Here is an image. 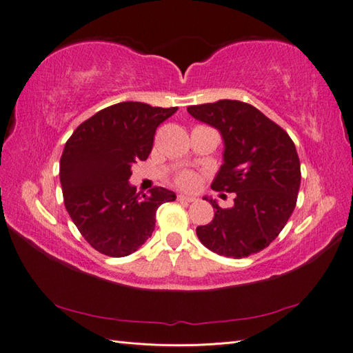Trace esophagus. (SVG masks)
<instances>
[{
    "label": "esophagus",
    "mask_w": 353,
    "mask_h": 353,
    "mask_svg": "<svg viewBox=\"0 0 353 353\" xmlns=\"http://www.w3.org/2000/svg\"><path fill=\"white\" fill-rule=\"evenodd\" d=\"M178 201H185V203H194L196 201L195 196H190V195H184V194H179L178 195Z\"/></svg>",
    "instance_id": "esophagus-1"
}]
</instances>
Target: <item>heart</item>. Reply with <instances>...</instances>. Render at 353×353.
<instances>
[{
	"mask_svg": "<svg viewBox=\"0 0 353 353\" xmlns=\"http://www.w3.org/2000/svg\"><path fill=\"white\" fill-rule=\"evenodd\" d=\"M176 184L183 189H195L198 185V176L190 170L181 172V174L176 176Z\"/></svg>",
	"mask_w": 353,
	"mask_h": 353,
	"instance_id": "obj_1",
	"label": "heart"
}]
</instances>
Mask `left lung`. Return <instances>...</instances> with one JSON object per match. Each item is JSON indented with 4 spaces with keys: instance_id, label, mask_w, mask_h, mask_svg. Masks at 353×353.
Returning <instances> with one entry per match:
<instances>
[{
    "instance_id": "left-lung-1",
    "label": "left lung",
    "mask_w": 353,
    "mask_h": 353,
    "mask_svg": "<svg viewBox=\"0 0 353 353\" xmlns=\"http://www.w3.org/2000/svg\"><path fill=\"white\" fill-rule=\"evenodd\" d=\"M189 114L215 128L223 138V164L212 183L214 190L234 192V205L215 209L196 235L218 255L244 258L274 241L295 209L301 170L290 137L254 105L219 99L188 108Z\"/></svg>"
}]
</instances>
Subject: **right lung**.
<instances>
[{
  "label": "right lung",
  "mask_w": 353,
  "mask_h": 353,
  "mask_svg": "<svg viewBox=\"0 0 353 353\" xmlns=\"http://www.w3.org/2000/svg\"><path fill=\"white\" fill-rule=\"evenodd\" d=\"M175 112L118 103L85 119L65 143L59 161L64 205L85 241L101 254H134L154 232L157 209L176 198L164 188L139 196L129 183L132 165L148 159L157 128Z\"/></svg>",
  "instance_id": "right-lung-1"
}]
</instances>
